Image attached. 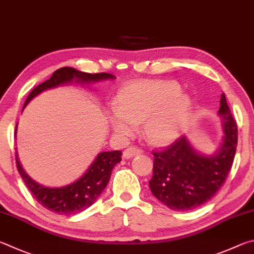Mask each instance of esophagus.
Listing matches in <instances>:
<instances>
[{"label": "esophagus", "instance_id": "1", "mask_svg": "<svg viewBox=\"0 0 254 254\" xmlns=\"http://www.w3.org/2000/svg\"><path fill=\"white\" fill-rule=\"evenodd\" d=\"M141 153H143V150L138 147H135L134 146V147H128L125 149L123 153V157L124 158H131V157L136 156V155H139Z\"/></svg>", "mask_w": 254, "mask_h": 254}]
</instances>
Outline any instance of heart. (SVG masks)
Here are the masks:
<instances>
[{"label":"heart","instance_id":"1","mask_svg":"<svg viewBox=\"0 0 254 254\" xmlns=\"http://www.w3.org/2000/svg\"><path fill=\"white\" fill-rule=\"evenodd\" d=\"M192 105V99L181 92L176 82L134 83L119 93L108 120L116 134L122 137L134 135L138 124L146 120V137L155 144H164L183 130Z\"/></svg>","mask_w":254,"mask_h":254}]
</instances>
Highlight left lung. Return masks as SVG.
Returning <instances> with one entry per match:
<instances>
[{
    "mask_svg": "<svg viewBox=\"0 0 254 254\" xmlns=\"http://www.w3.org/2000/svg\"><path fill=\"white\" fill-rule=\"evenodd\" d=\"M219 115L224 136L213 155L197 153L185 136L161 152H153L149 188L154 196L172 210H192L206 203L228 177L237 150L238 126L224 93L221 96Z\"/></svg>",
    "mask_w": 254,
    "mask_h": 254,
    "instance_id": "obj_1",
    "label": "left lung"
}]
</instances>
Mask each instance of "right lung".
<instances>
[{
    "instance_id": "add662e5",
    "label": "right lung",
    "mask_w": 254,
    "mask_h": 254,
    "mask_svg": "<svg viewBox=\"0 0 254 254\" xmlns=\"http://www.w3.org/2000/svg\"><path fill=\"white\" fill-rule=\"evenodd\" d=\"M115 78V75L110 73H86L70 68V66H64V68L56 70L50 79L39 84L30 92L24 102L23 108L34 97L48 89L72 82L84 84L99 82L108 79L113 80ZM15 134L16 127L14 135ZM122 155L120 150L99 153L95 161L89 166L87 172L80 179L69 185L62 186V188H46V186L37 183L22 168L19 158H17V152H15V159L17 171H19L22 180L24 181L30 192L42 206L58 213V214L74 215L84 211L96 202V199L99 197V195L108 184L113 168L116 164L122 161Z\"/></svg>"
}]
</instances>
